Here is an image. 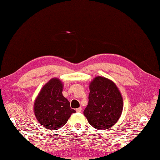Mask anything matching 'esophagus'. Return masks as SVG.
<instances>
[{
    "label": "esophagus",
    "instance_id": "1",
    "mask_svg": "<svg viewBox=\"0 0 160 160\" xmlns=\"http://www.w3.org/2000/svg\"><path fill=\"white\" fill-rule=\"evenodd\" d=\"M82 107H79V108H76V112H78V113H80L81 111H82Z\"/></svg>",
    "mask_w": 160,
    "mask_h": 160
}]
</instances>
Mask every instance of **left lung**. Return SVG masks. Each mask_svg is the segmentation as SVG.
<instances>
[{
    "mask_svg": "<svg viewBox=\"0 0 160 160\" xmlns=\"http://www.w3.org/2000/svg\"><path fill=\"white\" fill-rule=\"evenodd\" d=\"M89 102L84 115L96 129H108L119 120L123 108V100L113 82L98 76L90 83Z\"/></svg>",
    "mask_w": 160,
    "mask_h": 160,
    "instance_id": "8db88e82",
    "label": "left lung"
}]
</instances>
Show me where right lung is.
<instances>
[{"instance_id": "1", "label": "right lung", "mask_w": 160, "mask_h": 160, "mask_svg": "<svg viewBox=\"0 0 160 160\" xmlns=\"http://www.w3.org/2000/svg\"><path fill=\"white\" fill-rule=\"evenodd\" d=\"M63 84L58 78L50 80L37 97L34 113L39 123L50 130H58L65 124L71 113L70 103L62 96Z\"/></svg>"}]
</instances>
